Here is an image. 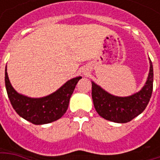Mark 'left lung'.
I'll list each match as a JSON object with an SVG mask.
<instances>
[{
  "label": "left lung",
  "instance_id": "8db88e82",
  "mask_svg": "<svg viewBox=\"0 0 160 160\" xmlns=\"http://www.w3.org/2000/svg\"><path fill=\"white\" fill-rule=\"evenodd\" d=\"M153 68L150 60V71L146 85L139 92L129 97H117L92 82V97L98 115L106 120L125 123L142 113L149 103L152 92Z\"/></svg>",
  "mask_w": 160,
  "mask_h": 160
}]
</instances>
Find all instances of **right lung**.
<instances>
[{
    "label": "right lung",
    "instance_id": "add662e5",
    "mask_svg": "<svg viewBox=\"0 0 160 160\" xmlns=\"http://www.w3.org/2000/svg\"><path fill=\"white\" fill-rule=\"evenodd\" d=\"M81 77H76L46 97L32 98L18 93L9 81L7 68L5 69V85L11 104L18 114L36 125L46 124L58 120L68 110L71 95Z\"/></svg>",
    "mask_w": 160,
    "mask_h": 160
}]
</instances>
